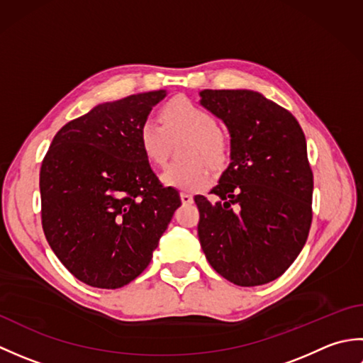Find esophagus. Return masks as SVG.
<instances>
[{"mask_svg": "<svg viewBox=\"0 0 363 363\" xmlns=\"http://www.w3.org/2000/svg\"><path fill=\"white\" fill-rule=\"evenodd\" d=\"M181 201H182V204H191L194 203V196H191L190 194H181Z\"/></svg>", "mask_w": 363, "mask_h": 363, "instance_id": "obj_1", "label": "esophagus"}]
</instances>
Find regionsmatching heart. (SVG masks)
<instances>
[{
	"instance_id": "obj_1",
	"label": "heart",
	"mask_w": 363,
	"mask_h": 363,
	"mask_svg": "<svg viewBox=\"0 0 363 363\" xmlns=\"http://www.w3.org/2000/svg\"><path fill=\"white\" fill-rule=\"evenodd\" d=\"M160 121L146 118L138 128V143L146 160L152 165L162 167L169 152V143L179 134H189L182 154L189 159L169 164L160 179L168 187L179 190H199L211 181L209 168H220L228 162V137L217 128V120L204 107L189 98L177 96L162 106Z\"/></svg>"
}]
</instances>
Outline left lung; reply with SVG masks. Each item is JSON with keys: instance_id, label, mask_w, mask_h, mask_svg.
<instances>
[{"instance_id": "left-lung-1", "label": "left lung", "mask_w": 363, "mask_h": 363, "mask_svg": "<svg viewBox=\"0 0 363 363\" xmlns=\"http://www.w3.org/2000/svg\"><path fill=\"white\" fill-rule=\"evenodd\" d=\"M201 106L230 134V164L211 194L195 196L198 237L212 268L242 287L285 273L312 225L313 173L293 115L252 90H203Z\"/></svg>"}]
</instances>
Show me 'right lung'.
Here are the masks:
<instances>
[{
	"label": "right lung",
	"instance_id": "obj_1",
	"mask_svg": "<svg viewBox=\"0 0 363 363\" xmlns=\"http://www.w3.org/2000/svg\"><path fill=\"white\" fill-rule=\"evenodd\" d=\"M165 90L103 103L54 135L40 168L42 226L76 279L120 289L150 265L181 196L164 187L138 128Z\"/></svg>",
	"mask_w": 363,
	"mask_h": 363
}]
</instances>
